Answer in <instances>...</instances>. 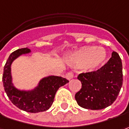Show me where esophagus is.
I'll list each match as a JSON object with an SVG mask.
<instances>
[{
    "mask_svg": "<svg viewBox=\"0 0 129 129\" xmlns=\"http://www.w3.org/2000/svg\"><path fill=\"white\" fill-rule=\"evenodd\" d=\"M74 77V74L71 73V72H69L66 74V78L68 79V80H71V79H73Z\"/></svg>",
    "mask_w": 129,
    "mask_h": 129,
    "instance_id": "34e87169",
    "label": "esophagus"
}]
</instances>
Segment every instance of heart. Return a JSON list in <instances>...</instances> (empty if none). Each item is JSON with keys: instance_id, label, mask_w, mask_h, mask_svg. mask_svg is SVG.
<instances>
[{"instance_id": "1", "label": "heart", "mask_w": 129, "mask_h": 129, "mask_svg": "<svg viewBox=\"0 0 129 129\" xmlns=\"http://www.w3.org/2000/svg\"><path fill=\"white\" fill-rule=\"evenodd\" d=\"M108 58L106 50L98 46H84L72 55L74 63L76 66H85L88 71H94L103 64Z\"/></svg>"}]
</instances>
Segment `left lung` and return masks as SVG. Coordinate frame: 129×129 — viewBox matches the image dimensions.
<instances>
[{
  "mask_svg": "<svg viewBox=\"0 0 129 129\" xmlns=\"http://www.w3.org/2000/svg\"><path fill=\"white\" fill-rule=\"evenodd\" d=\"M81 89L75 94L78 105L85 109L101 110L113 103L123 84V67L119 55L113 52L107 63L96 71L81 74Z\"/></svg>",
  "mask_w": 129,
  "mask_h": 129,
  "instance_id": "1",
  "label": "left lung"
}]
</instances>
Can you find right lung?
<instances>
[{
  "label": "right lung",
  "mask_w": 129,
  "mask_h": 129,
  "mask_svg": "<svg viewBox=\"0 0 129 129\" xmlns=\"http://www.w3.org/2000/svg\"><path fill=\"white\" fill-rule=\"evenodd\" d=\"M31 52L28 48H21L9 55L3 69V87L9 100L18 108L28 113H39L50 108L58 89L69 81L61 76L50 75L41 79L36 87L31 90H21L16 88L13 83L11 64L19 56Z\"/></svg>",
  "instance_id": "right-lung-1"
}]
</instances>
